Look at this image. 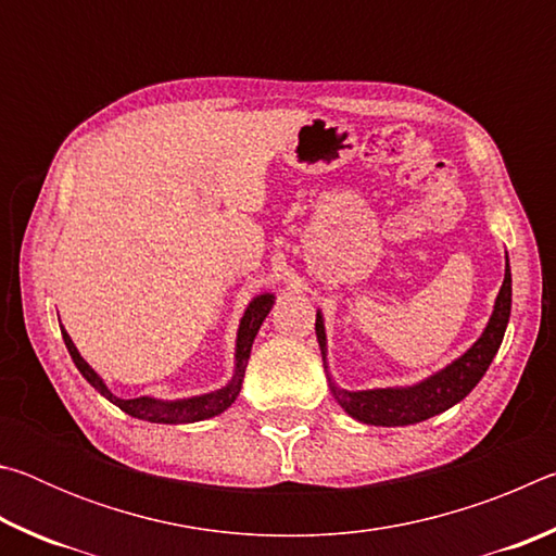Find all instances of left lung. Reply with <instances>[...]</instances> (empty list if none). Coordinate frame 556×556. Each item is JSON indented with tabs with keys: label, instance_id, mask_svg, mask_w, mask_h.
Segmentation results:
<instances>
[{
	"label": "left lung",
	"instance_id": "left-lung-1",
	"mask_svg": "<svg viewBox=\"0 0 556 556\" xmlns=\"http://www.w3.org/2000/svg\"><path fill=\"white\" fill-rule=\"evenodd\" d=\"M513 304V277L510 265L505 267V279L501 294L495 299V308L491 321H488L483 336L468 348V351L429 380L402 390H365V392H345L331 382V392L338 404L363 425L375 427H407L425 421L434 414L446 412L460 402L476 388L493 363L497 348L503 343L507 318H510ZM316 338L321 345V355L326 357V331L324 318L316 314Z\"/></svg>",
	"mask_w": 556,
	"mask_h": 556
}]
</instances>
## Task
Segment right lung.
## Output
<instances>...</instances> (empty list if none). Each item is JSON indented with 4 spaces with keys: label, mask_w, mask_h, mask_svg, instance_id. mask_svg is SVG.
<instances>
[{
    "label": "right lung",
    "mask_w": 556,
    "mask_h": 556,
    "mask_svg": "<svg viewBox=\"0 0 556 556\" xmlns=\"http://www.w3.org/2000/svg\"><path fill=\"white\" fill-rule=\"evenodd\" d=\"M271 304H275V296L262 294L252 301V304L248 306V312H244L242 321H240V331H238V351H235V361L238 363H235L232 380L218 392L201 394V397H191V400H178V402H159L152 397H135V400L115 397V394L105 388V382L98 378V372L92 370L86 361H83L78 348H75L71 341V336L65 333V328L61 333H63L65 348H68V353L73 357L75 368L83 372V378H86L92 388L102 394V397H108L112 404H117L122 412H127L129 417L156 421V425H191V421L208 419V417H215V414L225 412L235 402V397H238L240 388H242L244 368H248V361H250L252 341H255V336L260 331L262 321H265V316L269 314Z\"/></svg>",
    "instance_id": "add662e5"
}]
</instances>
